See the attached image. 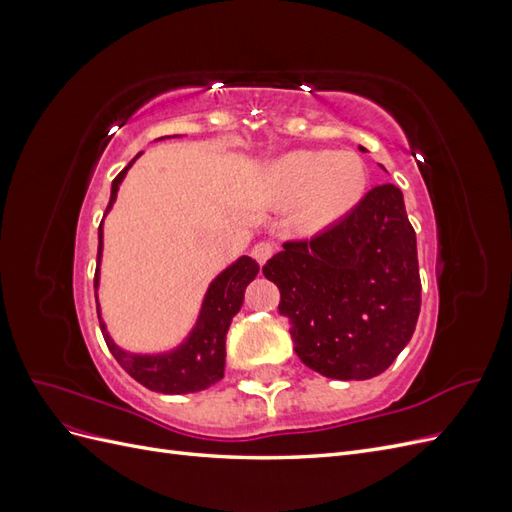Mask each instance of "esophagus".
<instances>
[{
	"mask_svg": "<svg viewBox=\"0 0 512 512\" xmlns=\"http://www.w3.org/2000/svg\"><path fill=\"white\" fill-rule=\"evenodd\" d=\"M273 256V245L267 241H260L252 247V258L258 262V265H265V262Z\"/></svg>",
	"mask_w": 512,
	"mask_h": 512,
	"instance_id": "obj_1",
	"label": "esophagus"
}]
</instances>
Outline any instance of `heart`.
I'll return each instance as SVG.
<instances>
[{
    "label": "heart",
    "mask_w": 512,
    "mask_h": 512,
    "mask_svg": "<svg viewBox=\"0 0 512 512\" xmlns=\"http://www.w3.org/2000/svg\"><path fill=\"white\" fill-rule=\"evenodd\" d=\"M262 185L271 203L292 207L294 224L314 235L359 207L369 168L354 151L294 149L267 166Z\"/></svg>",
    "instance_id": "obj_1"
}]
</instances>
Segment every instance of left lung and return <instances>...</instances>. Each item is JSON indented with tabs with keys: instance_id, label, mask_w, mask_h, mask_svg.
<instances>
[{
	"instance_id": "obj_1",
	"label": "left lung",
	"mask_w": 512,
	"mask_h": 512,
	"mask_svg": "<svg viewBox=\"0 0 512 512\" xmlns=\"http://www.w3.org/2000/svg\"><path fill=\"white\" fill-rule=\"evenodd\" d=\"M262 273L280 288L277 309L290 322L294 352L333 380L389 369L421 312L416 232L393 183L376 185L348 218L309 241H286Z\"/></svg>"
}]
</instances>
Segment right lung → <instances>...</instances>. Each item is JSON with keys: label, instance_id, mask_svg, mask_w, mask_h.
I'll list each match as a JSON object with an SVG mask.
<instances>
[{"label": "right lung", "instance_id": "add662e5", "mask_svg": "<svg viewBox=\"0 0 512 512\" xmlns=\"http://www.w3.org/2000/svg\"><path fill=\"white\" fill-rule=\"evenodd\" d=\"M141 156V153H138ZM136 156V158H138ZM134 158V160H136ZM134 160L121 170L113 179L111 185V200H108L106 213L111 211L119 185L126 177L128 168ZM102 224L98 228V265L94 286L98 290L100 284V258H102ZM258 275V262L250 256H241L239 260L226 267L215 280L209 284L207 294L200 307L198 320L185 342L179 344L175 350L160 352V354H134L119 348L111 335L106 331V324L100 316V303H98V320L104 335V342L117 359V363L128 371V374L147 386L149 391L164 393V395H185L205 391L211 384L220 382L224 378V365H226V333L232 318L243 305V294L247 284H250Z\"/></svg>", "mask_w": 512, "mask_h": 512}]
</instances>
